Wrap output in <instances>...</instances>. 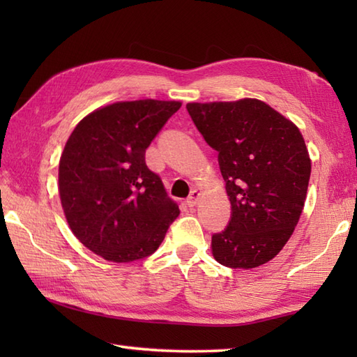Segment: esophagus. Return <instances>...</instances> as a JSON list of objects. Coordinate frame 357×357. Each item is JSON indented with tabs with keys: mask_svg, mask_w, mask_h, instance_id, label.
<instances>
[{
	"mask_svg": "<svg viewBox=\"0 0 357 357\" xmlns=\"http://www.w3.org/2000/svg\"><path fill=\"white\" fill-rule=\"evenodd\" d=\"M199 199H201V192L196 190V188H195V190L190 193V196H188V198H187V206L188 207H195L196 204H198Z\"/></svg>",
	"mask_w": 357,
	"mask_h": 357,
	"instance_id": "esophagus-1",
	"label": "esophagus"
}]
</instances>
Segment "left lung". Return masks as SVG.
Returning a JSON list of instances; mask_svg holds the SVG:
<instances>
[{
  "label": "left lung",
  "instance_id": "left-lung-1",
  "mask_svg": "<svg viewBox=\"0 0 357 357\" xmlns=\"http://www.w3.org/2000/svg\"><path fill=\"white\" fill-rule=\"evenodd\" d=\"M193 123L218 150L231 221L211 236V255L230 268L271 261L290 239L307 198L312 159L293 121L256 98L188 102Z\"/></svg>",
  "mask_w": 357,
  "mask_h": 357
}]
</instances>
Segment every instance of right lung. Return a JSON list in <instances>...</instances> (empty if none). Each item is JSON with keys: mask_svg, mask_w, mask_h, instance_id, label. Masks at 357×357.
<instances>
[{"mask_svg": "<svg viewBox=\"0 0 357 357\" xmlns=\"http://www.w3.org/2000/svg\"><path fill=\"white\" fill-rule=\"evenodd\" d=\"M183 102L138 100L98 107L73 128L59 159L58 192L72 233L105 261L142 259L161 245L179 208L146 150Z\"/></svg>", "mask_w": 357, "mask_h": 357, "instance_id": "right-lung-1", "label": "right lung"}]
</instances>
